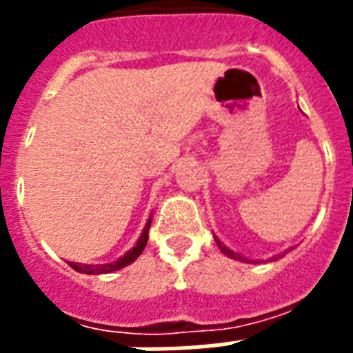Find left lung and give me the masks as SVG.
<instances>
[{
	"instance_id": "left-lung-1",
	"label": "left lung",
	"mask_w": 353,
	"mask_h": 353,
	"mask_svg": "<svg viewBox=\"0 0 353 353\" xmlns=\"http://www.w3.org/2000/svg\"><path fill=\"white\" fill-rule=\"evenodd\" d=\"M214 240H216V243H218V247H220L221 252H223V254H227V256L234 258V260H241V262H245V260H243V258H241L240 254H236V252H232L231 249H227V247L223 245V243H221V241L218 240V238H216V236H214ZM276 258H279V256H276ZM276 258H274V260H276Z\"/></svg>"
}]
</instances>
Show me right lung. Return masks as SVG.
<instances>
[{
    "label": "right lung",
    "instance_id": "obj_1",
    "mask_svg": "<svg viewBox=\"0 0 353 353\" xmlns=\"http://www.w3.org/2000/svg\"><path fill=\"white\" fill-rule=\"evenodd\" d=\"M150 223H152V218L146 221V225H144V231L141 232L139 236L137 243L133 249L121 256L117 262H112V263H99V265H85V263H77V262H69V265L74 269V271H80V273H85V274H101V273H112V271H117L121 268H126L128 263H132L135 258L143 252V249L146 247V241H148V231H150Z\"/></svg>",
    "mask_w": 353,
    "mask_h": 353
}]
</instances>
